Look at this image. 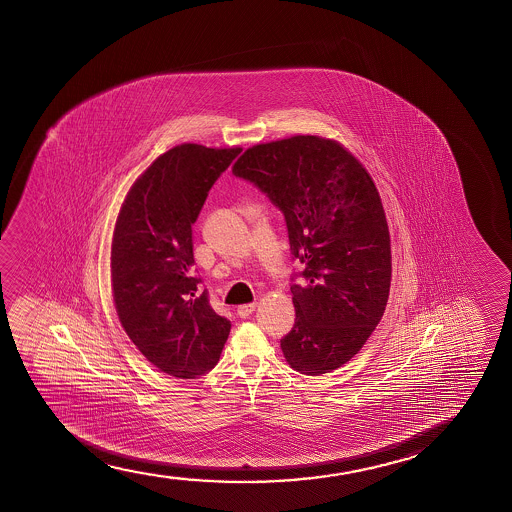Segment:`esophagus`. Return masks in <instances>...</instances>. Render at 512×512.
<instances>
[{
  "mask_svg": "<svg viewBox=\"0 0 512 512\" xmlns=\"http://www.w3.org/2000/svg\"><path fill=\"white\" fill-rule=\"evenodd\" d=\"M255 311V304H245V306H239L238 316L239 318H248Z\"/></svg>",
  "mask_w": 512,
  "mask_h": 512,
  "instance_id": "esophagus-1",
  "label": "esophagus"
}]
</instances>
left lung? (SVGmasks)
I'll use <instances>...</instances> for the list:
<instances>
[{
  "label": "left lung",
  "mask_w": 512,
  "mask_h": 512,
  "mask_svg": "<svg viewBox=\"0 0 512 512\" xmlns=\"http://www.w3.org/2000/svg\"><path fill=\"white\" fill-rule=\"evenodd\" d=\"M232 173L280 208L304 266L290 287L294 327L281 339L288 365L334 371L364 346L390 294V232L371 175L341 143L309 134L253 145Z\"/></svg>",
  "instance_id": "left-lung-1"
}]
</instances>
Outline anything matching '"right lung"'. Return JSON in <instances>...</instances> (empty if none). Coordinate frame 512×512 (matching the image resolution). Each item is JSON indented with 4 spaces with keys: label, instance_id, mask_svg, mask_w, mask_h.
Segmentation results:
<instances>
[{
    "label": "right lung",
    "instance_id": "right-lung-1",
    "mask_svg": "<svg viewBox=\"0 0 512 512\" xmlns=\"http://www.w3.org/2000/svg\"><path fill=\"white\" fill-rule=\"evenodd\" d=\"M241 148L183 143L157 157L120 206L112 239L113 302L129 339L180 379L217 365L231 322L194 274L192 225Z\"/></svg>",
    "mask_w": 512,
    "mask_h": 512
}]
</instances>
